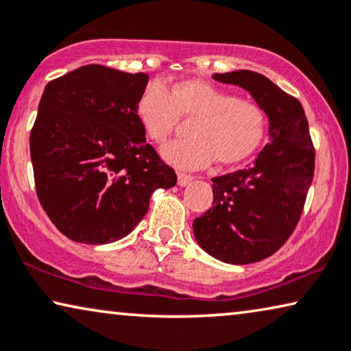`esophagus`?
<instances>
[{"label":"esophagus","instance_id":"1","mask_svg":"<svg viewBox=\"0 0 351 351\" xmlns=\"http://www.w3.org/2000/svg\"><path fill=\"white\" fill-rule=\"evenodd\" d=\"M193 182V176H188V174H179V177H177V184H179L180 186H186L190 185Z\"/></svg>","mask_w":351,"mask_h":351}]
</instances>
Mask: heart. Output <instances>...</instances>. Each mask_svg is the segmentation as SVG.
<instances>
[{"label":"heart","instance_id":"heart-1","mask_svg":"<svg viewBox=\"0 0 351 351\" xmlns=\"http://www.w3.org/2000/svg\"><path fill=\"white\" fill-rule=\"evenodd\" d=\"M136 112L147 138L158 144L169 138L179 117L193 119L188 138L161 149V156L179 169H199L213 158L220 165L239 163L260 147L267 131L261 106L201 80L176 84L172 91L152 82Z\"/></svg>","mask_w":351,"mask_h":351}]
</instances>
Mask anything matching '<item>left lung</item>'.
<instances>
[{
	"label": "left lung",
	"mask_w": 351,
	"mask_h": 351,
	"mask_svg": "<svg viewBox=\"0 0 351 351\" xmlns=\"http://www.w3.org/2000/svg\"><path fill=\"white\" fill-rule=\"evenodd\" d=\"M252 95L269 120V144L252 165L212 179V207L193 221L202 250L228 264H250L280 248L301 218L315 150L301 103L260 73L213 74Z\"/></svg>",
	"instance_id": "obj_1"
}]
</instances>
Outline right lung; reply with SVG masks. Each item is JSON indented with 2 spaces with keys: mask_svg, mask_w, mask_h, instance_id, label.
<instances>
[{
  "mask_svg": "<svg viewBox=\"0 0 351 351\" xmlns=\"http://www.w3.org/2000/svg\"><path fill=\"white\" fill-rule=\"evenodd\" d=\"M149 82L87 64L45 85L29 136L40 206L71 241L110 243L134 230L174 169L145 142L138 101Z\"/></svg>",
  "mask_w": 351,
  "mask_h": 351,
  "instance_id": "obj_1",
  "label": "right lung"
}]
</instances>
